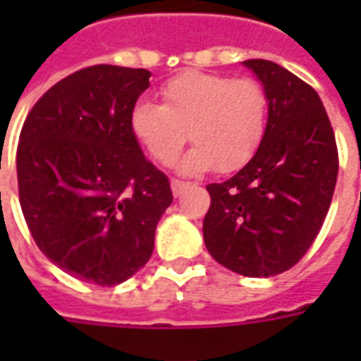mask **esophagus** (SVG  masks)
Wrapping results in <instances>:
<instances>
[{"mask_svg": "<svg viewBox=\"0 0 361 361\" xmlns=\"http://www.w3.org/2000/svg\"><path fill=\"white\" fill-rule=\"evenodd\" d=\"M188 185H189V181H183V180H178V178H173V180H172V193L176 197L181 195V191L188 188Z\"/></svg>", "mask_w": 361, "mask_h": 361, "instance_id": "34e87169", "label": "esophagus"}]
</instances>
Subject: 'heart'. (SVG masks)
Segmentation results:
<instances>
[{
    "mask_svg": "<svg viewBox=\"0 0 361 361\" xmlns=\"http://www.w3.org/2000/svg\"><path fill=\"white\" fill-rule=\"evenodd\" d=\"M162 104L139 100L129 127L150 157L173 164L183 145L195 142L181 162L185 172L240 170L255 157L269 123V96L257 79L185 71L160 89Z\"/></svg>",
    "mask_w": 361,
    "mask_h": 361,
    "instance_id": "b5f03b06",
    "label": "heart"
}]
</instances>
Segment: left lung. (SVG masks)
<instances>
[{"label": "left lung", "mask_w": 361, "mask_h": 361, "mask_svg": "<svg viewBox=\"0 0 361 361\" xmlns=\"http://www.w3.org/2000/svg\"><path fill=\"white\" fill-rule=\"evenodd\" d=\"M269 96L265 139L230 180L209 183L203 220L212 257L243 276H274L307 253L338 176V149L313 87L269 59H247Z\"/></svg>", "instance_id": "8db88e82"}]
</instances>
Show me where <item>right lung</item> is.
<instances>
[{"instance_id": "right-lung-1", "label": "right lung", "mask_w": 361, "mask_h": 361, "mask_svg": "<svg viewBox=\"0 0 361 361\" xmlns=\"http://www.w3.org/2000/svg\"><path fill=\"white\" fill-rule=\"evenodd\" d=\"M150 71L90 66L28 111L17 147L19 201L38 250L61 271L114 286L147 265L172 204L170 180L142 157L129 114Z\"/></svg>"}]
</instances>
